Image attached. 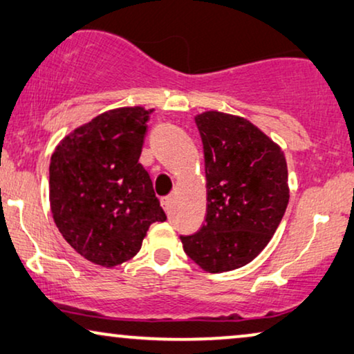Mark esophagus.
<instances>
[{
    "mask_svg": "<svg viewBox=\"0 0 354 354\" xmlns=\"http://www.w3.org/2000/svg\"><path fill=\"white\" fill-rule=\"evenodd\" d=\"M160 203H162L163 210H165L167 213H170V210H171V197H170V196H168V197H162V198H160Z\"/></svg>",
    "mask_w": 354,
    "mask_h": 354,
    "instance_id": "obj_1",
    "label": "esophagus"
}]
</instances>
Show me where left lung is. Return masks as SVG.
<instances>
[{
	"mask_svg": "<svg viewBox=\"0 0 354 354\" xmlns=\"http://www.w3.org/2000/svg\"><path fill=\"white\" fill-rule=\"evenodd\" d=\"M194 120L205 158L207 215L201 231L181 242L196 265L215 274L245 266L274 236L290 192L287 162L247 118L205 111Z\"/></svg>",
	"mask_w": 354,
	"mask_h": 354,
	"instance_id": "1",
	"label": "left lung"
}]
</instances>
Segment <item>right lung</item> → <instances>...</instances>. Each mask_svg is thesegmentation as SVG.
Segmentation results:
<instances>
[{
  "mask_svg": "<svg viewBox=\"0 0 354 354\" xmlns=\"http://www.w3.org/2000/svg\"><path fill=\"white\" fill-rule=\"evenodd\" d=\"M153 109L118 107L72 129L49 163V203L62 237L102 268L136 255L152 223L165 221L139 163Z\"/></svg>",
  "mask_w": 354,
  "mask_h": 354,
  "instance_id": "1",
  "label": "right lung"
}]
</instances>
